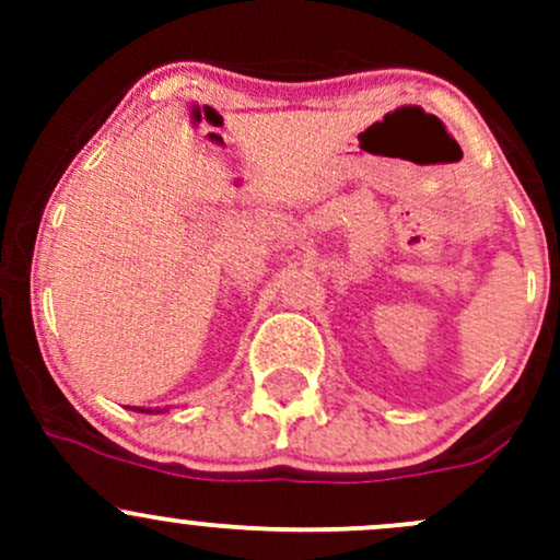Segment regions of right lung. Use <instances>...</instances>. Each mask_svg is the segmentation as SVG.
Returning a JSON list of instances; mask_svg holds the SVG:
<instances>
[{
    "label": "right lung",
    "mask_w": 560,
    "mask_h": 560,
    "mask_svg": "<svg viewBox=\"0 0 560 560\" xmlns=\"http://www.w3.org/2000/svg\"><path fill=\"white\" fill-rule=\"evenodd\" d=\"M135 411H145V415H156V411H167V409H140V406H138V409H135Z\"/></svg>",
    "instance_id": "obj_1"
}]
</instances>
